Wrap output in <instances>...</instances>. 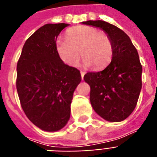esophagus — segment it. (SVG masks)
<instances>
[{"label": "esophagus", "mask_w": 157, "mask_h": 157, "mask_svg": "<svg viewBox=\"0 0 157 157\" xmlns=\"http://www.w3.org/2000/svg\"><path fill=\"white\" fill-rule=\"evenodd\" d=\"M80 75H81V77H82V78H83V76H84L85 75V73L83 72V71H81V72H80Z\"/></svg>", "instance_id": "esophagus-1"}]
</instances>
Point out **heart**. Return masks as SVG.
Wrapping results in <instances>:
<instances>
[{
	"instance_id": "b5f03b06",
	"label": "heart",
	"mask_w": 157,
	"mask_h": 157,
	"mask_svg": "<svg viewBox=\"0 0 157 157\" xmlns=\"http://www.w3.org/2000/svg\"><path fill=\"white\" fill-rule=\"evenodd\" d=\"M57 53L65 64L75 67L82 55L84 67L100 70L110 63L113 56V43L105 33L91 26H78L68 30L66 39L58 38Z\"/></svg>"
}]
</instances>
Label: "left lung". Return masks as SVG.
<instances>
[{
	"label": "left lung",
	"mask_w": 157,
	"mask_h": 157,
	"mask_svg": "<svg viewBox=\"0 0 157 157\" xmlns=\"http://www.w3.org/2000/svg\"><path fill=\"white\" fill-rule=\"evenodd\" d=\"M82 24L103 30L113 43V56L107 67L87 73L83 78L91 88L92 108L107 121H123L136 107L142 88L143 67L137 49L128 35L113 24L103 20Z\"/></svg>",
	"instance_id": "left-lung-1"
}]
</instances>
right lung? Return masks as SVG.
<instances>
[{
  "mask_svg": "<svg viewBox=\"0 0 157 157\" xmlns=\"http://www.w3.org/2000/svg\"><path fill=\"white\" fill-rule=\"evenodd\" d=\"M70 24H47L27 39L17 64L16 88L29 120L47 132L64 128L70 104L81 82L76 68L65 65L57 53L56 39Z\"/></svg>",
  "mask_w": 157,
  "mask_h": 157,
  "instance_id": "add662e5",
  "label": "right lung"
}]
</instances>
